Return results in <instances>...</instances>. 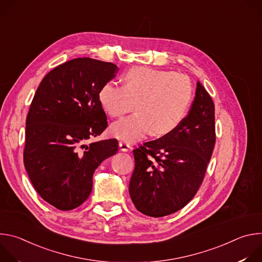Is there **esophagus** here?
Here are the masks:
<instances>
[{
  "label": "esophagus",
  "instance_id": "1",
  "mask_svg": "<svg viewBox=\"0 0 262 262\" xmlns=\"http://www.w3.org/2000/svg\"><path fill=\"white\" fill-rule=\"evenodd\" d=\"M119 147H120V150L124 151V152L129 151L132 149V146L127 143H124V142H119Z\"/></svg>",
  "mask_w": 262,
  "mask_h": 262
}]
</instances>
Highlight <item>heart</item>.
<instances>
[{"instance_id": "obj_1", "label": "heart", "mask_w": 262, "mask_h": 262, "mask_svg": "<svg viewBox=\"0 0 262 262\" xmlns=\"http://www.w3.org/2000/svg\"><path fill=\"white\" fill-rule=\"evenodd\" d=\"M124 86L107 82L98 92V101L111 117H121L136 107L138 113L110 127L112 136L134 143L152 133L161 137L175 130L184 120L193 100V85L181 73L149 67H133Z\"/></svg>"}]
</instances>
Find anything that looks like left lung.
<instances>
[{
	"mask_svg": "<svg viewBox=\"0 0 262 262\" xmlns=\"http://www.w3.org/2000/svg\"><path fill=\"white\" fill-rule=\"evenodd\" d=\"M214 143L213 101L198 81L195 99L181 124L134 150L128 191L136 208L160 217L184 207L203 181Z\"/></svg>",
	"mask_w": 262,
	"mask_h": 262,
	"instance_id": "8db88e82",
	"label": "left lung"
}]
</instances>
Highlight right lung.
Instances as JSON below:
<instances>
[{
  "label": "right lung",
  "instance_id": "obj_1",
  "mask_svg": "<svg viewBox=\"0 0 262 262\" xmlns=\"http://www.w3.org/2000/svg\"><path fill=\"white\" fill-rule=\"evenodd\" d=\"M117 71L113 63L72 59L50 71L34 95L26 121L25 168L37 193L60 210L87 200L95 169L118 151L116 139L86 144L107 125L98 92Z\"/></svg>",
  "mask_w": 262,
  "mask_h": 262
}]
</instances>
